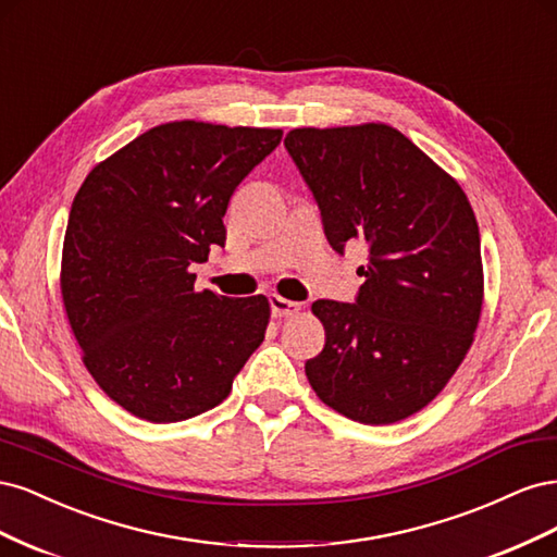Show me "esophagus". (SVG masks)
I'll list each match as a JSON object with an SVG mask.
<instances>
[{
	"label": "esophagus",
	"mask_w": 557,
	"mask_h": 557,
	"mask_svg": "<svg viewBox=\"0 0 557 557\" xmlns=\"http://www.w3.org/2000/svg\"><path fill=\"white\" fill-rule=\"evenodd\" d=\"M269 307H272V315L274 318H290L295 313H299V305L290 299H283L278 295L269 297Z\"/></svg>",
	"instance_id": "obj_1"
}]
</instances>
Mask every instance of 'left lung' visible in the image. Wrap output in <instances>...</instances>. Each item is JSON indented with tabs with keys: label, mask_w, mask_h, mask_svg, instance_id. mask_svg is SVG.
Segmentation results:
<instances>
[{
	"label": "left lung",
	"mask_w": 557,
	"mask_h": 557,
	"mask_svg": "<svg viewBox=\"0 0 557 557\" xmlns=\"http://www.w3.org/2000/svg\"><path fill=\"white\" fill-rule=\"evenodd\" d=\"M285 150L311 190L330 246L362 244L356 301L318 299L325 346L307 379L327 407L387 425L444 391L474 342L481 237L462 188L387 125L301 127Z\"/></svg>",
	"instance_id": "left-lung-1"
}]
</instances>
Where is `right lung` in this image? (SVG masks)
Here are the masks:
<instances>
[{
  "instance_id": "obj_1",
  "label": "right lung",
  "mask_w": 557,
  "mask_h": 557,
  "mask_svg": "<svg viewBox=\"0 0 557 557\" xmlns=\"http://www.w3.org/2000/svg\"><path fill=\"white\" fill-rule=\"evenodd\" d=\"M281 129L166 123L97 164L74 197L62 299L99 387L150 423L221 404L269 323V301L195 293L193 262L225 246L239 183Z\"/></svg>"
}]
</instances>
